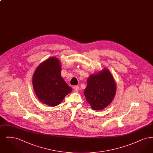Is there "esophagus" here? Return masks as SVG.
<instances>
[{
    "label": "esophagus",
    "mask_w": 153,
    "mask_h": 153,
    "mask_svg": "<svg viewBox=\"0 0 153 153\" xmlns=\"http://www.w3.org/2000/svg\"><path fill=\"white\" fill-rule=\"evenodd\" d=\"M79 89H80V88H79V86H78V85H76V86H74L73 87V89L75 91H79Z\"/></svg>",
    "instance_id": "obj_1"
}]
</instances>
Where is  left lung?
I'll list each match as a JSON object with an SVG mask.
<instances>
[{"label":"left lung","mask_w":153,"mask_h":153,"mask_svg":"<svg viewBox=\"0 0 153 153\" xmlns=\"http://www.w3.org/2000/svg\"><path fill=\"white\" fill-rule=\"evenodd\" d=\"M117 92V84L107 68L92 74L88 78L84 95L94 110L104 109L112 102Z\"/></svg>","instance_id":"1"}]
</instances>
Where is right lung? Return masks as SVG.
Returning a JSON list of instances; mask_svg holds the SVG:
<instances>
[{
  "instance_id": "right-lung-1",
  "label": "right lung",
  "mask_w": 153,
  "mask_h": 153,
  "mask_svg": "<svg viewBox=\"0 0 153 153\" xmlns=\"http://www.w3.org/2000/svg\"><path fill=\"white\" fill-rule=\"evenodd\" d=\"M61 62L52 57L37 67L33 76V86L39 100L49 106L58 105L72 91L61 75Z\"/></svg>"
}]
</instances>
